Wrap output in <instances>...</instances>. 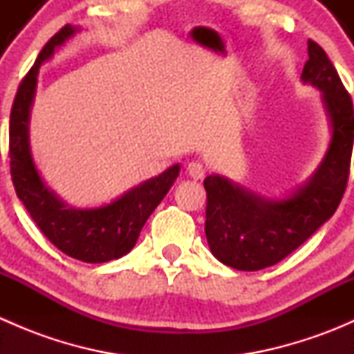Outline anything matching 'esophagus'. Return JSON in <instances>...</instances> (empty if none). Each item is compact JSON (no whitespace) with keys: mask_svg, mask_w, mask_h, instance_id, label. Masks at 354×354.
<instances>
[{"mask_svg":"<svg viewBox=\"0 0 354 354\" xmlns=\"http://www.w3.org/2000/svg\"><path fill=\"white\" fill-rule=\"evenodd\" d=\"M187 173L190 174L194 180H202V178L205 176V167H203V164L198 162V160H192L187 167Z\"/></svg>","mask_w":354,"mask_h":354,"instance_id":"34e87169","label":"esophagus"}]
</instances>
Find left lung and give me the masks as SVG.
<instances>
[{"instance_id":"1","label":"left lung","mask_w":354,"mask_h":354,"mask_svg":"<svg viewBox=\"0 0 354 354\" xmlns=\"http://www.w3.org/2000/svg\"><path fill=\"white\" fill-rule=\"evenodd\" d=\"M301 82L322 92L330 124L329 149L308 181L284 197L269 198L219 174L203 180L207 243L224 266L252 272L281 262L330 219L344 195L354 142L353 101L326 51L313 41Z\"/></svg>"}]
</instances>
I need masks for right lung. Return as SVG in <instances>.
I'll return each instance as SVG.
<instances>
[{
    "label": "right lung",
    "mask_w": 354,
    "mask_h": 354,
    "mask_svg": "<svg viewBox=\"0 0 354 354\" xmlns=\"http://www.w3.org/2000/svg\"><path fill=\"white\" fill-rule=\"evenodd\" d=\"M77 32L80 28L65 25L49 39L17 91L10 114V167L17 195L44 236L71 259L102 263L133 248L145 221L176 181L180 164L142 181L106 205L88 209L68 205L44 183L32 157L28 135L39 68Z\"/></svg>",
    "instance_id": "add662e5"
}]
</instances>
